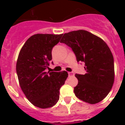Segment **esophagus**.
I'll return each instance as SVG.
<instances>
[{"label":"esophagus","instance_id":"esophagus-1","mask_svg":"<svg viewBox=\"0 0 125 125\" xmlns=\"http://www.w3.org/2000/svg\"><path fill=\"white\" fill-rule=\"evenodd\" d=\"M68 74H69V76H73V75H74V73H73V72H68Z\"/></svg>","mask_w":125,"mask_h":125}]
</instances>
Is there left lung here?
I'll use <instances>...</instances> for the list:
<instances>
[{
  "mask_svg": "<svg viewBox=\"0 0 125 125\" xmlns=\"http://www.w3.org/2000/svg\"><path fill=\"white\" fill-rule=\"evenodd\" d=\"M60 43L71 47L78 62L85 63V74H76L74 93L78 99L96 104L104 99L114 82V61L107 44L97 36L80 30L64 34Z\"/></svg>",
  "mask_w": 125,
  "mask_h": 125,
  "instance_id": "obj_1",
  "label": "left lung"
}]
</instances>
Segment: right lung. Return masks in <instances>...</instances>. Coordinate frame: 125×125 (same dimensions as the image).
I'll use <instances>...</instances> for the list:
<instances>
[{
    "mask_svg": "<svg viewBox=\"0 0 125 125\" xmlns=\"http://www.w3.org/2000/svg\"><path fill=\"white\" fill-rule=\"evenodd\" d=\"M62 36L35 34L28 39L19 54L16 71L21 89L28 101L40 108L56 104L60 89L68 76L65 71L45 72L52 60V48Z\"/></svg>",
    "mask_w": 125,
    "mask_h": 125,
    "instance_id": "add662e5",
    "label": "right lung"
}]
</instances>
